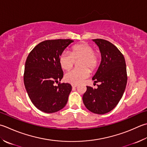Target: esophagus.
Returning a JSON list of instances; mask_svg holds the SVG:
<instances>
[{"label": "esophagus", "mask_w": 147, "mask_h": 147, "mask_svg": "<svg viewBox=\"0 0 147 147\" xmlns=\"http://www.w3.org/2000/svg\"><path fill=\"white\" fill-rule=\"evenodd\" d=\"M71 86H72V87H73V88H74V87H76L78 85L77 84H71Z\"/></svg>", "instance_id": "34e87169"}]
</instances>
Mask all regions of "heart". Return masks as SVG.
Wrapping results in <instances>:
<instances>
[{"label": "heart", "mask_w": 147, "mask_h": 147, "mask_svg": "<svg viewBox=\"0 0 147 147\" xmlns=\"http://www.w3.org/2000/svg\"><path fill=\"white\" fill-rule=\"evenodd\" d=\"M79 62L80 69H75L65 74V80L72 84H78L88 77L90 71L98 68L100 62V54L87 43H80L71 48V53L64 51L59 57V63L63 69L68 71L73 67L75 61Z\"/></svg>", "instance_id": "b5f03b06"}]
</instances>
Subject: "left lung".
Returning <instances> with one entry per match:
<instances>
[{
	"label": "left lung",
	"instance_id": "obj_1",
	"mask_svg": "<svg viewBox=\"0 0 147 147\" xmlns=\"http://www.w3.org/2000/svg\"><path fill=\"white\" fill-rule=\"evenodd\" d=\"M93 41L99 47L102 57L92 78L94 84H99L97 88L87 86L83 101L89 111L101 115L113 110L122 98L127 85V70L124 57L115 46L102 39Z\"/></svg>",
	"mask_w": 147,
	"mask_h": 147
}]
</instances>
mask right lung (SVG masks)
I'll list each match as a JSON object with an SVG mask.
<instances>
[{
	"mask_svg": "<svg viewBox=\"0 0 147 147\" xmlns=\"http://www.w3.org/2000/svg\"><path fill=\"white\" fill-rule=\"evenodd\" d=\"M73 42L71 39L46 40L33 48L26 60L24 85L28 96L36 107L45 113H55L67 104L72 90L69 83H60L64 73L59 57Z\"/></svg>",
	"mask_w": 147,
	"mask_h": 147,
	"instance_id": "1",
	"label": "right lung"
}]
</instances>
